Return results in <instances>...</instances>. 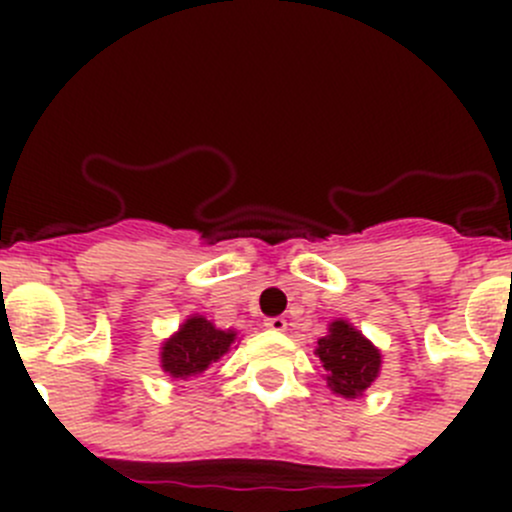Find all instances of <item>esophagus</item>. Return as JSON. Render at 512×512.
<instances>
[{
  "label": "esophagus",
  "instance_id": "obj_1",
  "mask_svg": "<svg viewBox=\"0 0 512 512\" xmlns=\"http://www.w3.org/2000/svg\"><path fill=\"white\" fill-rule=\"evenodd\" d=\"M265 329H270V332H285V329H287V319L285 317L265 319Z\"/></svg>",
  "mask_w": 512,
  "mask_h": 512
}]
</instances>
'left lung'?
Segmentation results:
<instances>
[{"label": "left lung", "instance_id": "left-lung-1", "mask_svg": "<svg viewBox=\"0 0 512 512\" xmlns=\"http://www.w3.org/2000/svg\"><path fill=\"white\" fill-rule=\"evenodd\" d=\"M319 364H322L329 391L342 399H361L381 374V349L374 347L347 319H334L324 337L317 339Z\"/></svg>", "mask_w": 512, "mask_h": 512}]
</instances>
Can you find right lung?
<instances>
[{"mask_svg":"<svg viewBox=\"0 0 512 512\" xmlns=\"http://www.w3.org/2000/svg\"><path fill=\"white\" fill-rule=\"evenodd\" d=\"M235 329H220L205 314H190L178 332L160 344V369L173 381H193L235 347Z\"/></svg>","mask_w":512,"mask_h":512,"instance_id":"1","label":"right lung"}]
</instances>
